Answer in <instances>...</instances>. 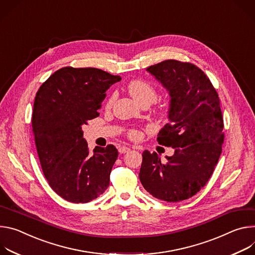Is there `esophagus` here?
<instances>
[{
  "mask_svg": "<svg viewBox=\"0 0 255 255\" xmlns=\"http://www.w3.org/2000/svg\"><path fill=\"white\" fill-rule=\"evenodd\" d=\"M128 151H130V148L129 147H127V146H121L119 148V152L121 154H125V153H128Z\"/></svg>",
  "mask_w": 255,
  "mask_h": 255,
  "instance_id": "obj_1",
  "label": "esophagus"
}]
</instances>
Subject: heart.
I'll list each match as a JSON object with an SVG mask.
<instances>
[{"label":"heart","instance_id":"1","mask_svg":"<svg viewBox=\"0 0 255 255\" xmlns=\"http://www.w3.org/2000/svg\"><path fill=\"white\" fill-rule=\"evenodd\" d=\"M128 90L129 92V94L131 95V97L136 100L139 104L144 103V102H148V103H153L156 98H157V91L155 89V87L153 86L152 84H150L147 81L144 80H132L128 83ZM113 99L115 97H110L109 100L107 101V105L110 106L113 102ZM131 136H135L136 132L135 131H131L130 132Z\"/></svg>","mask_w":255,"mask_h":255}]
</instances>
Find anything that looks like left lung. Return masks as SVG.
Listing matches in <instances>:
<instances>
[{
    "label": "left lung",
    "instance_id": "left-lung-1",
    "mask_svg": "<svg viewBox=\"0 0 255 255\" xmlns=\"http://www.w3.org/2000/svg\"><path fill=\"white\" fill-rule=\"evenodd\" d=\"M170 96L168 121L159 131V144L174 154L162 162L143 152L139 180L154 197L168 203L189 199L211 178L224 142L220 99L210 79L196 66L167 60L147 69Z\"/></svg>",
    "mask_w": 255,
    "mask_h": 255
}]
</instances>
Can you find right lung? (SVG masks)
I'll return each instance as SVG.
<instances>
[{
	"instance_id": "obj_1",
	"label": "right lung",
	"mask_w": 255,
	"mask_h": 255,
	"mask_svg": "<svg viewBox=\"0 0 255 255\" xmlns=\"http://www.w3.org/2000/svg\"><path fill=\"white\" fill-rule=\"evenodd\" d=\"M121 80L100 69L66 67L36 93L32 130L40 165L50 187L68 202L89 203L109 185L119 152L108 145L90 153L82 127L99 116L106 91Z\"/></svg>"
}]
</instances>
